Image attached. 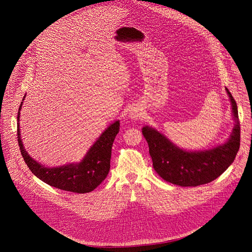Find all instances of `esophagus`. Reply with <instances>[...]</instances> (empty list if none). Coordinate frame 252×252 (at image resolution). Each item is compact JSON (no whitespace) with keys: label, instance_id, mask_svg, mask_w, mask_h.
I'll list each match as a JSON object with an SVG mask.
<instances>
[{"label":"esophagus","instance_id":"1","mask_svg":"<svg viewBox=\"0 0 252 252\" xmlns=\"http://www.w3.org/2000/svg\"><path fill=\"white\" fill-rule=\"evenodd\" d=\"M129 117L131 119H139L140 117H142V109L140 107H133L130 110H129V113H128Z\"/></svg>","mask_w":252,"mask_h":252}]
</instances>
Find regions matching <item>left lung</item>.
I'll list each match as a JSON object with an SVG mask.
<instances>
[{
  "mask_svg": "<svg viewBox=\"0 0 252 252\" xmlns=\"http://www.w3.org/2000/svg\"><path fill=\"white\" fill-rule=\"evenodd\" d=\"M235 119L233 133L227 143L205 151L188 152L180 149L154 128L144 126L153 168L163 180L182 187H196L219 178L234 161L240 147V122L237 104L226 88Z\"/></svg>",
  "mask_w": 252,
  "mask_h": 252,
  "instance_id": "obj_1",
  "label": "left lung"
}]
</instances>
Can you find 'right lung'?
<instances>
[{
  "instance_id": "1",
  "label": "right lung",
  "mask_w": 252,
  "mask_h": 252,
  "mask_svg": "<svg viewBox=\"0 0 252 252\" xmlns=\"http://www.w3.org/2000/svg\"><path fill=\"white\" fill-rule=\"evenodd\" d=\"M21 105L22 103L19 106V110ZM19 110L17 121H19ZM118 131L119 122L117 121L101 135L81 163L52 168L39 164L25 151L20 138L19 124L17 125V139L23 160L35 177L52 187L82 194L96 189L107 177L110 169L112 144Z\"/></svg>"
}]
</instances>
